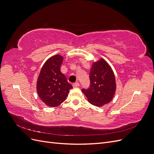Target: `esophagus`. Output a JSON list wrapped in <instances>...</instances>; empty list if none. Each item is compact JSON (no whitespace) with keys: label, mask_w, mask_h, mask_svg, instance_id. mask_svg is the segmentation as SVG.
Instances as JSON below:
<instances>
[{"label":"esophagus","mask_w":154,"mask_h":154,"mask_svg":"<svg viewBox=\"0 0 154 154\" xmlns=\"http://www.w3.org/2000/svg\"><path fill=\"white\" fill-rule=\"evenodd\" d=\"M72 86H73V87H79L80 86V83H79L78 82H76V83H74L73 84H72Z\"/></svg>","instance_id":"1"}]
</instances>
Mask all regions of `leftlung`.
I'll use <instances>...</instances> for the list:
<instances>
[{"mask_svg":"<svg viewBox=\"0 0 154 154\" xmlns=\"http://www.w3.org/2000/svg\"><path fill=\"white\" fill-rule=\"evenodd\" d=\"M89 80V87L82 89L88 102L97 106L109 103L115 94L116 81L112 70L103 59L93 63Z\"/></svg>","mask_w":154,"mask_h":154,"instance_id":"left-lung-1","label":"left lung"}]
</instances>
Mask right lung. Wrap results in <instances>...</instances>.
Listing matches in <instances>:
<instances>
[{
	"instance_id": "add662e5",
	"label": "right lung",
	"mask_w": 154,
	"mask_h": 154,
	"mask_svg": "<svg viewBox=\"0 0 154 154\" xmlns=\"http://www.w3.org/2000/svg\"><path fill=\"white\" fill-rule=\"evenodd\" d=\"M62 61L63 57L58 54L50 58L44 63L38 78V94L49 106H57L63 103L72 88L60 71Z\"/></svg>"
}]
</instances>
